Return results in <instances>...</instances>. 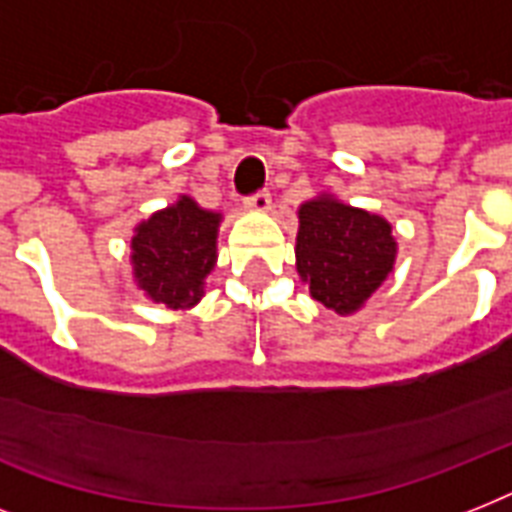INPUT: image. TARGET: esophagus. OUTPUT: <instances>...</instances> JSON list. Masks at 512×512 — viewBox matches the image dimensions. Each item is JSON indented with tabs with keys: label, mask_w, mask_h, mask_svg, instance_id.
<instances>
[{
	"label": "esophagus",
	"mask_w": 512,
	"mask_h": 512,
	"mask_svg": "<svg viewBox=\"0 0 512 512\" xmlns=\"http://www.w3.org/2000/svg\"><path fill=\"white\" fill-rule=\"evenodd\" d=\"M244 209H249V212H257V215H265L268 209H271V193H255V196H249L247 201H244Z\"/></svg>",
	"instance_id": "esophagus-1"
}]
</instances>
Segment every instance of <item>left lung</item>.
Here are the masks:
<instances>
[{
  "label": "left lung",
  "mask_w": 512,
  "mask_h": 512,
  "mask_svg": "<svg viewBox=\"0 0 512 512\" xmlns=\"http://www.w3.org/2000/svg\"><path fill=\"white\" fill-rule=\"evenodd\" d=\"M295 265L316 303L353 316L393 271L398 241L382 215L319 193L297 209Z\"/></svg>",
  "instance_id": "left-lung-1"
}]
</instances>
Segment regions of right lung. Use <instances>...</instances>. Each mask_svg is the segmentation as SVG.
Wrapping results in <instances>:
<instances>
[{
  "label": "right lung",
  "instance_id": "add662e5",
  "mask_svg": "<svg viewBox=\"0 0 512 512\" xmlns=\"http://www.w3.org/2000/svg\"><path fill=\"white\" fill-rule=\"evenodd\" d=\"M223 215L180 193L135 225L130 239L132 279L143 295L170 311H191L204 297L217 263V233Z\"/></svg>",
  "mask_w": 512,
  "mask_h": 512
}]
</instances>
